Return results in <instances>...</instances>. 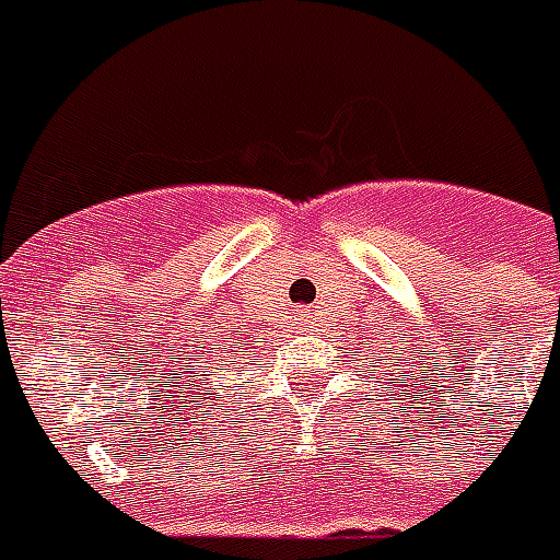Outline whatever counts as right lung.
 <instances>
[{
	"mask_svg": "<svg viewBox=\"0 0 560 560\" xmlns=\"http://www.w3.org/2000/svg\"><path fill=\"white\" fill-rule=\"evenodd\" d=\"M210 350H219V343H210Z\"/></svg>",
	"mask_w": 560,
	"mask_h": 560,
	"instance_id": "add662e5",
	"label": "right lung"
}]
</instances>
